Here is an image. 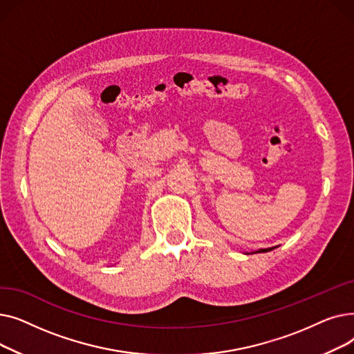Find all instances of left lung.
Segmentation results:
<instances>
[{
    "mask_svg": "<svg viewBox=\"0 0 354 354\" xmlns=\"http://www.w3.org/2000/svg\"><path fill=\"white\" fill-rule=\"evenodd\" d=\"M271 250H272V248H267V250H259L258 252H267V251H271Z\"/></svg>",
    "mask_w": 354,
    "mask_h": 354,
    "instance_id": "8db88e82",
    "label": "left lung"
}]
</instances>
